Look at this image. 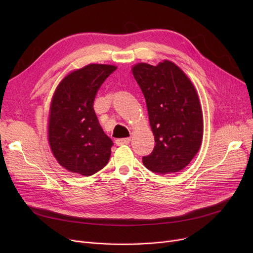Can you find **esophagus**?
<instances>
[{
  "mask_svg": "<svg viewBox=\"0 0 253 253\" xmlns=\"http://www.w3.org/2000/svg\"><path fill=\"white\" fill-rule=\"evenodd\" d=\"M130 138L129 137H126V138H119L116 140V144L117 145H123V144H127L130 142Z\"/></svg>",
  "mask_w": 253,
  "mask_h": 253,
  "instance_id": "1",
  "label": "esophagus"
}]
</instances>
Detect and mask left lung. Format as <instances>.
<instances>
[{"label":"left lung","instance_id":"8db88e82","mask_svg":"<svg viewBox=\"0 0 253 253\" xmlns=\"http://www.w3.org/2000/svg\"><path fill=\"white\" fill-rule=\"evenodd\" d=\"M132 73L147 102L156 145L142 163L156 173L178 172L200 149L203 117L190 79L173 62L138 63Z\"/></svg>","mask_w":253,"mask_h":253}]
</instances>
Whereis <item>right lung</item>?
Listing matches in <instances>:
<instances>
[{
    "label": "right lung",
    "instance_id": "1",
    "mask_svg": "<svg viewBox=\"0 0 253 253\" xmlns=\"http://www.w3.org/2000/svg\"><path fill=\"white\" fill-rule=\"evenodd\" d=\"M114 65L89 64L66 76L51 101L48 136L58 163L90 176L108 164L113 140L104 133L93 109L97 92Z\"/></svg>",
    "mask_w": 253,
    "mask_h": 253
}]
</instances>
